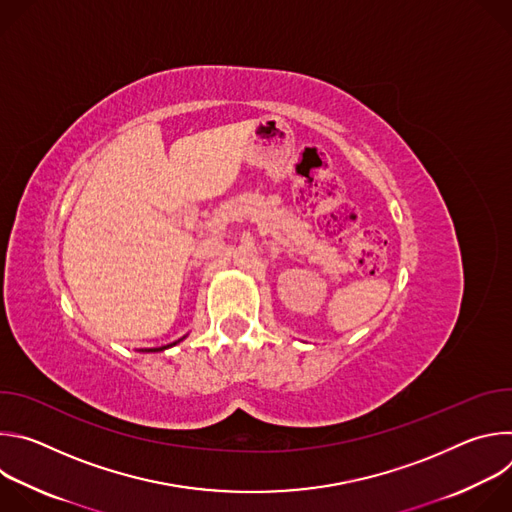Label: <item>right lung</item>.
I'll list each match as a JSON object with an SVG mask.
<instances>
[{
	"mask_svg": "<svg viewBox=\"0 0 512 512\" xmlns=\"http://www.w3.org/2000/svg\"><path fill=\"white\" fill-rule=\"evenodd\" d=\"M176 344V342H174ZM168 346H172V344H168ZM168 346H162V348H154V350H164V348H168Z\"/></svg>",
	"mask_w": 512,
	"mask_h": 512,
	"instance_id": "1",
	"label": "right lung"
}]
</instances>
